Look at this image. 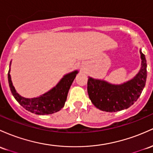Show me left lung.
<instances>
[{
	"label": "left lung",
	"instance_id": "8db88e82",
	"mask_svg": "<svg viewBox=\"0 0 153 153\" xmlns=\"http://www.w3.org/2000/svg\"><path fill=\"white\" fill-rule=\"evenodd\" d=\"M141 54V68L132 79L122 84H112L104 80L88 77V97L93 105L105 112H117L128 108L138 100L147 79V61L145 54Z\"/></svg>",
	"mask_w": 153,
	"mask_h": 153
}]
</instances>
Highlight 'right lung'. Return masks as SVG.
<instances>
[{
    "label": "right lung",
    "instance_id": "1",
    "mask_svg": "<svg viewBox=\"0 0 153 153\" xmlns=\"http://www.w3.org/2000/svg\"><path fill=\"white\" fill-rule=\"evenodd\" d=\"M11 63L10 62V66ZM10 70L11 69H9L8 73V84L15 100L27 110L36 115H49L59 111L62 108L66 102L69 89L76 77V75L78 73V70H75L66 74L64 75L56 86L48 92L38 97L30 99L22 97L16 92L11 81Z\"/></svg>",
    "mask_w": 153,
    "mask_h": 153
}]
</instances>
